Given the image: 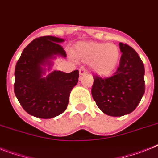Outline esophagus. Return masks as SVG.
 <instances>
[{
  "mask_svg": "<svg viewBox=\"0 0 158 158\" xmlns=\"http://www.w3.org/2000/svg\"><path fill=\"white\" fill-rule=\"evenodd\" d=\"M79 75H85L86 73H87V71H86V69L84 68V67H80V68H79Z\"/></svg>",
  "mask_w": 158,
  "mask_h": 158,
  "instance_id": "obj_1",
  "label": "esophagus"
}]
</instances>
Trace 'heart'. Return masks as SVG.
<instances>
[{"instance_id": "obj_1", "label": "heart", "mask_w": 158, "mask_h": 158, "mask_svg": "<svg viewBox=\"0 0 158 158\" xmlns=\"http://www.w3.org/2000/svg\"><path fill=\"white\" fill-rule=\"evenodd\" d=\"M74 56L91 67L100 75H109L116 68L120 60V48L113 43L79 42L74 50Z\"/></svg>"}]
</instances>
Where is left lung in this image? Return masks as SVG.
<instances>
[{
  "instance_id": "8db88e82",
  "label": "left lung",
  "mask_w": 158,
  "mask_h": 158,
  "mask_svg": "<svg viewBox=\"0 0 158 158\" xmlns=\"http://www.w3.org/2000/svg\"><path fill=\"white\" fill-rule=\"evenodd\" d=\"M120 65L113 75L102 78L93 76L91 95L104 113L122 116L133 112L141 100L145 90L144 67L134 49L120 42Z\"/></svg>"
}]
</instances>
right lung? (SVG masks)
<instances>
[{"instance_id":"right-lung-1","label":"right lung","mask_w":158,"mask_h":158,"mask_svg":"<svg viewBox=\"0 0 158 158\" xmlns=\"http://www.w3.org/2000/svg\"><path fill=\"white\" fill-rule=\"evenodd\" d=\"M62 38L40 37L22 51L15 67L14 93L27 113L41 119H50L67 109L72 88L79 81V71L71 73L54 71L42 77L54 55L67 57L59 43Z\"/></svg>"}]
</instances>
